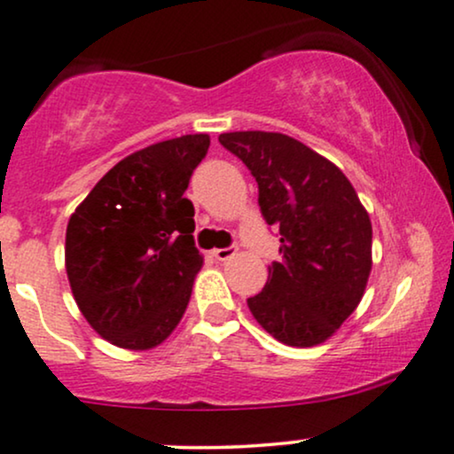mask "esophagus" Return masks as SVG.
<instances>
[{
    "instance_id": "esophagus-1",
    "label": "esophagus",
    "mask_w": 454,
    "mask_h": 454,
    "mask_svg": "<svg viewBox=\"0 0 454 454\" xmlns=\"http://www.w3.org/2000/svg\"><path fill=\"white\" fill-rule=\"evenodd\" d=\"M213 258L220 260V262H226V260H231L234 254H237V247H222V249H213Z\"/></svg>"
}]
</instances>
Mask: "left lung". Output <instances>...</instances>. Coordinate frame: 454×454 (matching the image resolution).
I'll use <instances>...</instances> for the list:
<instances>
[{"label":"left lung","mask_w":454,"mask_h":454,"mask_svg":"<svg viewBox=\"0 0 454 454\" xmlns=\"http://www.w3.org/2000/svg\"><path fill=\"white\" fill-rule=\"evenodd\" d=\"M220 143L258 184V205L279 228L281 262L247 299L275 340L311 348L337 333L361 303L372 273V220L333 161L279 132H228Z\"/></svg>","instance_id":"1"}]
</instances>
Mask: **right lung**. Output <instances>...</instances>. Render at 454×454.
<instances>
[{
    "label": "right lung",
    "instance_id": "right-lung-1",
    "mask_svg": "<svg viewBox=\"0 0 454 454\" xmlns=\"http://www.w3.org/2000/svg\"><path fill=\"white\" fill-rule=\"evenodd\" d=\"M209 145V134H185L134 151L67 222L72 294L113 346L151 350L185 314L202 256L192 237L194 205L184 194Z\"/></svg>",
    "mask_w": 454,
    "mask_h": 454
}]
</instances>
